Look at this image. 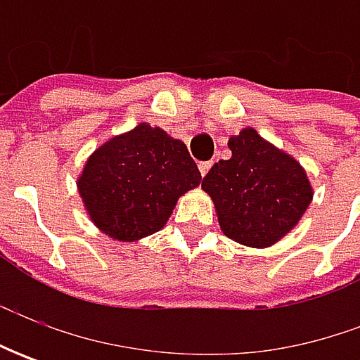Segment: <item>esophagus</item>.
<instances>
[{
  "mask_svg": "<svg viewBox=\"0 0 360 360\" xmlns=\"http://www.w3.org/2000/svg\"><path fill=\"white\" fill-rule=\"evenodd\" d=\"M210 168H212V162H198V170H200V176H206Z\"/></svg>",
  "mask_w": 360,
  "mask_h": 360,
  "instance_id": "obj_1",
  "label": "esophagus"
}]
</instances>
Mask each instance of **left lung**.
Instances as JSON below:
<instances>
[{
  "mask_svg": "<svg viewBox=\"0 0 360 360\" xmlns=\"http://www.w3.org/2000/svg\"><path fill=\"white\" fill-rule=\"evenodd\" d=\"M232 158L220 160L204 176L220 229L246 246L281 240L304 214L312 190L298 162L246 128L230 138Z\"/></svg>",
  "mask_w": 360,
  "mask_h": 360,
  "instance_id": "left-lung-1",
  "label": "left lung"
}]
</instances>
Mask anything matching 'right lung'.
Instances as JSON below:
<instances>
[{"label":"right lung","instance_id":"right-lung-1","mask_svg":"<svg viewBox=\"0 0 360 360\" xmlns=\"http://www.w3.org/2000/svg\"><path fill=\"white\" fill-rule=\"evenodd\" d=\"M200 180L186 146L140 124L91 154L77 188L98 229L118 240H136L158 232L178 196Z\"/></svg>","mask_w":360,"mask_h":360}]
</instances>
